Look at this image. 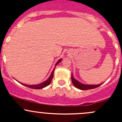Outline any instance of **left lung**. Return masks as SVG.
I'll use <instances>...</instances> for the list:
<instances>
[{
	"mask_svg": "<svg viewBox=\"0 0 122 122\" xmlns=\"http://www.w3.org/2000/svg\"><path fill=\"white\" fill-rule=\"evenodd\" d=\"M71 80L73 85H74L76 88H77L78 89H81V90H88V89H94V88H97V87L99 86L100 85H102V84L98 85H86L82 84V83L78 81L77 80L74 79V77H73L72 74L71 75Z\"/></svg>",
	"mask_w": 122,
	"mask_h": 122,
	"instance_id": "left-lung-1",
	"label": "left lung"
}]
</instances>
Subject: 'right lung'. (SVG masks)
Segmentation results:
<instances>
[{"instance_id": "obj_1", "label": "right lung", "mask_w": 122, "mask_h": 122, "mask_svg": "<svg viewBox=\"0 0 122 122\" xmlns=\"http://www.w3.org/2000/svg\"><path fill=\"white\" fill-rule=\"evenodd\" d=\"M61 61H62V59H60V60L57 61V62L56 63V66H55V68H56V66H57V65L58 64L60 63ZM55 68H54V69L53 70V71H52V72H51V75L50 76V77L48 78V79H47V80H46V81H44V82H42V83H41V84H38V85H27V84H22V83H21V82H20V84H22L23 85L25 86L28 87V88H32V89H42V88H45V87H46V86H47L48 85H49L51 84V81H52V78H53L54 71Z\"/></svg>"}]
</instances>
